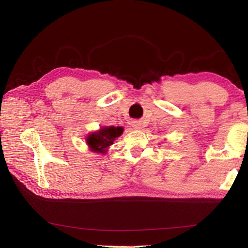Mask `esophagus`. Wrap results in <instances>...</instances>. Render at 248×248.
I'll use <instances>...</instances> for the list:
<instances>
[{
	"label": "esophagus",
	"instance_id": "esophagus-1",
	"mask_svg": "<svg viewBox=\"0 0 248 248\" xmlns=\"http://www.w3.org/2000/svg\"><path fill=\"white\" fill-rule=\"evenodd\" d=\"M132 127H133V129H140L141 128L140 121H139V120L132 121Z\"/></svg>",
	"mask_w": 248,
	"mask_h": 248
}]
</instances>
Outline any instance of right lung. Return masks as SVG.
<instances>
[{
	"label": "right lung",
	"instance_id": "add662e5",
	"mask_svg": "<svg viewBox=\"0 0 248 248\" xmlns=\"http://www.w3.org/2000/svg\"><path fill=\"white\" fill-rule=\"evenodd\" d=\"M123 132V127H114V125L103 127L97 132L88 134L86 143L92 151L98 152V154H105L108 151V147L114 144L116 138H119Z\"/></svg>",
	"mask_w": 248,
	"mask_h": 248
}]
</instances>
